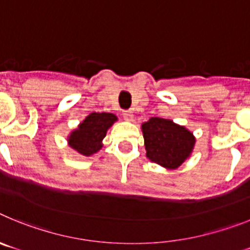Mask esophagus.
I'll list each match as a JSON object with an SVG mask.
<instances>
[{"instance_id": "esophagus-1", "label": "esophagus", "mask_w": 250, "mask_h": 250, "mask_svg": "<svg viewBox=\"0 0 250 250\" xmlns=\"http://www.w3.org/2000/svg\"><path fill=\"white\" fill-rule=\"evenodd\" d=\"M123 116L124 119L126 121H131L132 119H134V115H132V111H130V110H126V111L123 112Z\"/></svg>"}]
</instances>
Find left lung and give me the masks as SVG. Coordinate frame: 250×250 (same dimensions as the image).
Listing matches in <instances>:
<instances>
[{
	"label": "left lung",
	"mask_w": 250,
	"mask_h": 250,
	"mask_svg": "<svg viewBox=\"0 0 250 250\" xmlns=\"http://www.w3.org/2000/svg\"><path fill=\"white\" fill-rule=\"evenodd\" d=\"M146 156L167 169H176L193 151L195 138L184 126L171 120L151 118L141 125Z\"/></svg>",
	"instance_id": "8db88e82"
}]
</instances>
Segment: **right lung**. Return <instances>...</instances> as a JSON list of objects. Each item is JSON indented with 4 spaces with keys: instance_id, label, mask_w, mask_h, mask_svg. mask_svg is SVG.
Masks as SVG:
<instances>
[{
    "instance_id": "obj_1",
    "label": "right lung",
    "mask_w": 250,
    "mask_h": 250,
    "mask_svg": "<svg viewBox=\"0 0 250 250\" xmlns=\"http://www.w3.org/2000/svg\"><path fill=\"white\" fill-rule=\"evenodd\" d=\"M116 120L110 112H91L68 136V144L81 155H92L101 149L106 131Z\"/></svg>"
}]
</instances>
